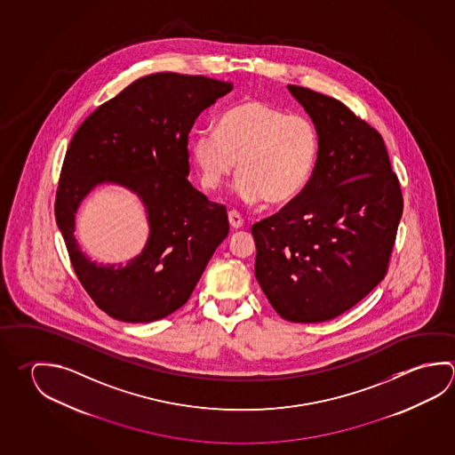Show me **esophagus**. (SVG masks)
<instances>
[{
  "instance_id": "34e87169",
  "label": "esophagus",
  "mask_w": 455,
  "mask_h": 455,
  "mask_svg": "<svg viewBox=\"0 0 455 455\" xmlns=\"http://www.w3.org/2000/svg\"><path fill=\"white\" fill-rule=\"evenodd\" d=\"M228 220H230L231 228H235V230H238L244 224V220H243V217L236 211H230L228 212Z\"/></svg>"
}]
</instances>
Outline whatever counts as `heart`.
Segmentation results:
<instances>
[{"instance_id":"obj_1","label":"heart","mask_w":455,"mask_h":455,"mask_svg":"<svg viewBox=\"0 0 455 455\" xmlns=\"http://www.w3.org/2000/svg\"><path fill=\"white\" fill-rule=\"evenodd\" d=\"M190 156L206 190L220 188L238 161L235 192L249 204L284 206L302 195L318 158V132L308 118L257 99L228 108L217 129L190 139Z\"/></svg>"}]
</instances>
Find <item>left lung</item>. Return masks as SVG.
I'll return each instance as SVG.
<instances>
[{
  "mask_svg": "<svg viewBox=\"0 0 455 455\" xmlns=\"http://www.w3.org/2000/svg\"><path fill=\"white\" fill-rule=\"evenodd\" d=\"M287 89L315 124L318 158L302 195L252 227L255 278L281 318L321 323L382 281L403 195L375 129L332 97Z\"/></svg>",
  "mask_w": 455,
  "mask_h": 455,
  "instance_id": "obj_1",
  "label": "left lung"
}]
</instances>
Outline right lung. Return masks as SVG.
Here are the masks:
<instances>
[{
	"label": "right lung",
	"instance_id": "add662e5",
	"mask_svg": "<svg viewBox=\"0 0 455 455\" xmlns=\"http://www.w3.org/2000/svg\"><path fill=\"white\" fill-rule=\"evenodd\" d=\"M230 81L153 73L89 115L65 155L56 220L73 268L108 316L152 323L190 299L228 235V217L187 179L188 134L201 113L227 96ZM102 184H118L143 203L149 236L126 264L94 263L74 236L80 203Z\"/></svg>",
	"mask_w": 455,
	"mask_h": 455
}]
</instances>
